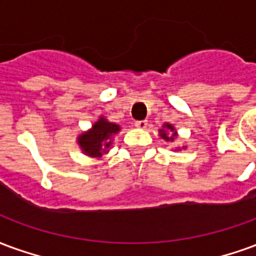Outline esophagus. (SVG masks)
Masks as SVG:
<instances>
[{
	"label": "esophagus",
	"instance_id": "obj_1",
	"mask_svg": "<svg viewBox=\"0 0 256 256\" xmlns=\"http://www.w3.org/2000/svg\"><path fill=\"white\" fill-rule=\"evenodd\" d=\"M146 126H148V120H137L136 122V128H146Z\"/></svg>",
	"mask_w": 256,
	"mask_h": 256
}]
</instances>
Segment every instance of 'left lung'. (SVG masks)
I'll use <instances>...</instances> for the list:
<instances>
[{"label": "left lung", "instance_id": "8db88e82", "mask_svg": "<svg viewBox=\"0 0 256 256\" xmlns=\"http://www.w3.org/2000/svg\"><path fill=\"white\" fill-rule=\"evenodd\" d=\"M159 136H160L164 141H172V142L174 140L177 138L178 133L172 123H164V124L162 126V128H159ZM182 150H186V146H182ZM176 150H181V148H176Z\"/></svg>", "mask_w": 256, "mask_h": 256}]
</instances>
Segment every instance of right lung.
Instances as JSON below:
<instances>
[{
  "instance_id": "1",
  "label": "right lung",
  "mask_w": 256,
  "mask_h": 256,
  "mask_svg": "<svg viewBox=\"0 0 256 256\" xmlns=\"http://www.w3.org/2000/svg\"><path fill=\"white\" fill-rule=\"evenodd\" d=\"M120 124L110 122L106 116L101 115L89 130L79 134L76 142L84 155L93 159H101L110 152L114 137L120 132Z\"/></svg>"
}]
</instances>
